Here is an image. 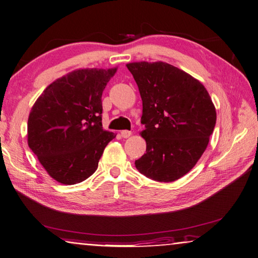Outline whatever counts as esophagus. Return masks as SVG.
<instances>
[{
    "mask_svg": "<svg viewBox=\"0 0 258 258\" xmlns=\"http://www.w3.org/2000/svg\"><path fill=\"white\" fill-rule=\"evenodd\" d=\"M131 135H132V132H131V131H127V130L120 131V136H122L123 139H127Z\"/></svg>",
    "mask_w": 258,
    "mask_h": 258,
    "instance_id": "esophagus-1",
    "label": "esophagus"
}]
</instances>
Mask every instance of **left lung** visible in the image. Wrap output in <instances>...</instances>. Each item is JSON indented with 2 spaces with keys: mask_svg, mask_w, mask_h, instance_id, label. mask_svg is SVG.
<instances>
[{
  "mask_svg": "<svg viewBox=\"0 0 258 258\" xmlns=\"http://www.w3.org/2000/svg\"><path fill=\"white\" fill-rule=\"evenodd\" d=\"M143 103L141 132L146 153L135 161L141 173L172 182L194 168L216 125V108L205 86L166 62H131Z\"/></svg>",
  "mask_w": 258,
  "mask_h": 258,
  "instance_id": "1",
  "label": "left lung"
}]
</instances>
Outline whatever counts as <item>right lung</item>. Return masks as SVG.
Segmentation results:
<instances>
[{"label":"right lung","instance_id":"obj_1","mask_svg":"<svg viewBox=\"0 0 258 258\" xmlns=\"http://www.w3.org/2000/svg\"><path fill=\"white\" fill-rule=\"evenodd\" d=\"M117 68L78 69L50 84L32 106L28 144L52 179L89 178L113 132L103 130L102 95Z\"/></svg>","mask_w":258,"mask_h":258}]
</instances>
